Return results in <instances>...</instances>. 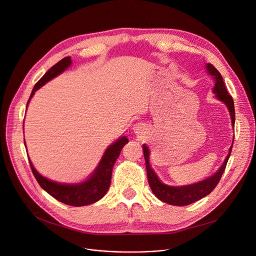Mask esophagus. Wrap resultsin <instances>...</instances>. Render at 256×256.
I'll list each match as a JSON object with an SVG mask.
<instances>
[{"label":"esophagus","mask_w":256,"mask_h":256,"mask_svg":"<svg viewBox=\"0 0 256 256\" xmlns=\"http://www.w3.org/2000/svg\"><path fill=\"white\" fill-rule=\"evenodd\" d=\"M143 126H142V124H137V126H134V130H135V132H137V134H140V132H143Z\"/></svg>","instance_id":"obj_1"}]
</instances>
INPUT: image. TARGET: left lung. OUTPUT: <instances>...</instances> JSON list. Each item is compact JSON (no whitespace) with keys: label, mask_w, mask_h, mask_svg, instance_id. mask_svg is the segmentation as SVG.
Here are the masks:
<instances>
[{"label":"left lung","mask_w":256,"mask_h":256,"mask_svg":"<svg viewBox=\"0 0 256 256\" xmlns=\"http://www.w3.org/2000/svg\"><path fill=\"white\" fill-rule=\"evenodd\" d=\"M206 70L210 76H214V78L216 80V84H214V92L216 93V96L218 100L223 102L227 108L230 110V116H232V124L234 128V120H236V113H234V104L232 96L228 93L223 78L221 74L214 68V66L212 64L206 65ZM234 144V143H232ZM232 150V145L230 148V152H228L223 165L220 167V169L214 174L212 176L201 180L199 182L189 184V186H171L164 184L163 182H160V180L156 176V173L152 169L150 165V150L147 148V146L144 144L143 145V152H144V158H145V165H146V171H147V178H148V184L152 191L154 194L160 199L162 200L163 202H166L171 206H184L191 204L197 200H200L201 198L206 197L208 195L218 182H220L222 174L226 168V164L228 162V158L230 156Z\"/></svg>","instance_id":"left-lung-1"}]
</instances>
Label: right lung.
<instances>
[{
    "label": "right lung",
    "instance_id": "right-lung-1",
    "mask_svg": "<svg viewBox=\"0 0 256 256\" xmlns=\"http://www.w3.org/2000/svg\"><path fill=\"white\" fill-rule=\"evenodd\" d=\"M70 64H72L70 57H65L62 60H60L58 63L52 66V68H50L44 74V76L35 84L31 96L29 98L28 104L31 98L34 96L36 90H38L40 87L44 86L52 78H55L61 72H63ZM28 104H26V106H28ZM128 142V138L124 136L119 138L111 146H109V148L106 150L100 163L98 167L96 169V171L93 172L92 176L86 182H83L80 184H59V182H52L44 178L42 176H40V174L33 167L30 160L29 162L37 182L46 192H48L55 199L59 200L60 202L65 204L67 206H84L96 202V201H98L104 196V194L106 193L108 189H109V186L111 184L113 166L116 162L117 158L120 154L121 150L124 148V146Z\"/></svg>",
    "mask_w": 256,
    "mask_h": 256
}]
</instances>
